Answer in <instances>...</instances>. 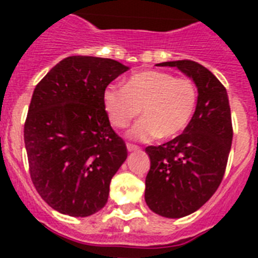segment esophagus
Wrapping results in <instances>:
<instances>
[{"label":"esophagus","instance_id":"esophagus-1","mask_svg":"<svg viewBox=\"0 0 258 258\" xmlns=\"http://www.w3.org/2000/svg\"><path fill=\"white\" fill-rule=\"evenodd\" d=\"M127 150H128L130 153H133V151H138L139 147L137 145H131V143H127Z\"/></svg>","mask_w":258,"mask_h":258}]
</instances>
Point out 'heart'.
<instances>
[{"instance_id":"b5f03b06","label":"heart","mask_w":258,"mask_h":258,"mask_svg":"<svg viewBox=\"0 0 258 258\" xmlns=\"http://www.w3.org/2000/svg\"><path fill=\"white\" fill-rule=\"evenodd\" d=\"M105 112L115 127L123 128L141 113L145 115L130 138L153 141L171 139L187 127L197 105V87L191 79L147 70L133 75L125 87L109 84L103 93Z\"/></svg>"}]
</instances>
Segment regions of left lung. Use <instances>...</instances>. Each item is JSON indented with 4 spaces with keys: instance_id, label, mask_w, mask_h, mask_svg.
Here are the masks:
<instances>
[{
    "instance_id": "1",
    "label": "left lung",
    "mask_w": 258,
    "mask_h": 258,
    "mask_svg": "<svg viewBox=\"0 0 258 258\" xmlns=\"http://www.w3.org/2000/svg\"><path fill=\"white\" fill-rule=\"evenodd\" d=\"M158 66L176 67L198 88L196 112L183 133L146 147L151 161L146 204L159 216L180 218L206 204L222 182L232 147V115L226 88L208 68L191 60Z\"/></svg>"
}]
</instances>
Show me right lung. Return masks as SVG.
Listing matches in <instances>:
<instances>
[{
	"instance_id": "obj_1",
	"label": "right lung",
	"mask_w": 258,
	"mask_h": 258,
	"mask_svg": "<svg viewBox=\"0 0 258 258\" xmlns=\"http://www.w3.org/2000/svg\"><path fill=\"white\" fill-rule=\"evenodd\" d=\"M127 70L111 58L70 56L34 88L24 125L30 178L62 214L88 217L107 204L127 147L109 124L103 93Z\"/></svg>"
}]
</instances>
